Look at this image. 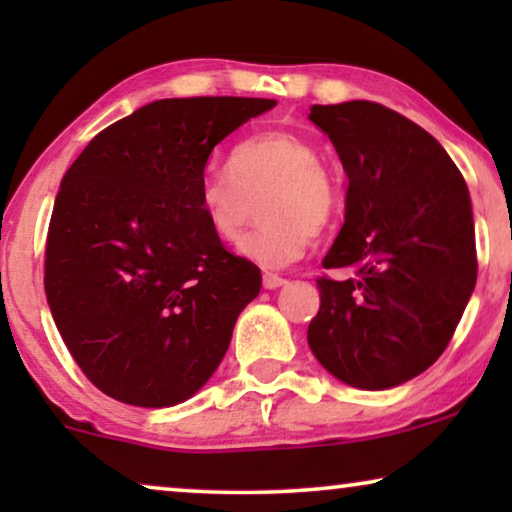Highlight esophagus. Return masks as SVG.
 Segmentation results:
<instances>
[{"instance_id":"34e87169","label":"esophagus","mask_w":512,"mask_h":512,"mask_svg":"<svg viewBox=\"0 0 512 512\" xmlns=\"http://www.w3.org/2000/svg\"><path fill=\"white\" fill-rule=\"evenodd\" d=\"M286 279L279 277V275H272V272H265L263 275V286L265 289H279V286H284Z\"/></svg>"}]
</instances>
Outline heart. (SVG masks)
I'll list each match as a JSON object with an SVG mask.
<instances>
[{
  "label": "heart",
  "mask_w": 512,
  "mask_h": 512,
  "mask_svg": "<svg viewBox=\"0 0 512 512\" xmlns=\"http://www.w3.org/2000/svg\"><path fill=\"white\" fill-rule=\"evenodd\" d=\"M261 200L263 223L240 251L263 268L298 261L312 233L331 228L342 209V191L317 144L286 130L242 139L228 153L226 170L209 174L198 191L202 219L223 244L240 240Z\"/></svg>",
  "instance_id": "b5f03b06"
}]
</instances>
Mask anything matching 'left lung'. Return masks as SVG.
<instances>
[{"mask_svg":"<svg viewBox=\"0 0 512 512\" xmlns=\"http://www.w3.org/2000/svg\"><path fill=\"white\" fill-rule=\"evenodd\" d=\"M349 188L345 226L317 279L307 342L321 366L359 389L424 373L450 345L478 279L471 195L443 146L377 102L314 104Z\"/></svg>","mask_w":512,"mask_h":512,"instance_id":"8db88e82","label":"left lung"}]
</instances>
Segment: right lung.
<instances>
[{
  "label": "right lung",
  "instance_id": "obj_1",
  "mask_svg": "<svg viewBox=\"0 0 512 512\" xmlns=\"http://www.w3.org/2000/svg\"><path fill=\"white\" fill-rule=\"evenodd\" d=\"M263 97L158 100L90 139L46 237L53 321L83 375L139 408L193 396L219 366L261 270L198 207L209 153L275 107Z\"/></svg>",
  "mask_w": 512,
  "mask_h": 512
}]
</instances>
